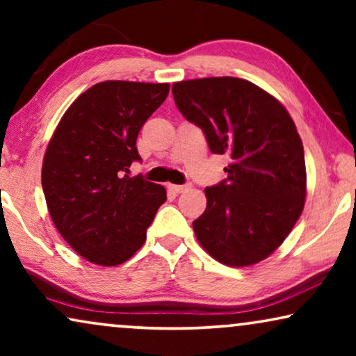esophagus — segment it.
<instances>
[{"mask_svg": "<svg viewBox=\"0 0 356 356\" xmlns=\"http://www.w3.org/2000/svg\"><path fill=\"white\" fill-rule=\"evenodd\" d=\"M188 188H189V184H168L170 191H173V193H177V194L186 191Z\"/></svg>", "mask_w": 356, "mask_h": 356, "instance_id": "1", "label": "esophagus"}]
</instances>
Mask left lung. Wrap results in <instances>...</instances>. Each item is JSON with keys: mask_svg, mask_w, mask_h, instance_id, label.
<instances>
[{"mask_svg": "<svg viewBox=\"0 0 356 356\" xmlns=\"http://www.w3.org/2000/svg\"><path fill=\"white\" fill-rule=\"evenodd\" d=\"M172 92L209 149L232 157L227 178L204 189L207 207L193 222L199 243L230 267L266 259L305 207V152L293 120L279 100L240 77L175 82Z\"/></svg>", "mask_w": 356, "mask_h": 356, "instance_id": "left-lung-1", "label": "left lung"}]
</instances>
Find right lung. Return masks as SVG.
Masks as SVG:
<instances>
[{"mask_svg":"<svg viewBox=\"0 0 356 356\" xmlns=\"http://www.w3.org/2000/svg\"><path fill=\"white\" fill-rule=\"evenodd\" d=\"M168 90V84L99 82L72 102L48 143L42 165L48 212L86 261H128L167 201L163 186L128 173L140 160L139 131Z\"/></svg>","mask_w":356,"mask_h":356,"instance_id":"1","label":"right lung"}]
</instances>
